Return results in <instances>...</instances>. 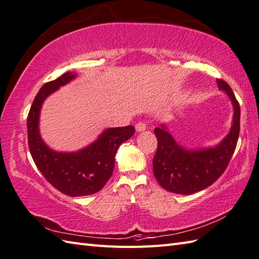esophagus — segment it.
<instances>
[{"label": "esophagus", "mask_w": 259, "mask_h": 259, "mask_svg": "<svg viewBox=\"0 0 259 259\" xmlns=\"http://www.w3.org/2000/svg\"><path fill=\"white\" fill-rule=\"evenodd\" d=\"M147 129V124L144 123V122H138L137 124H136V130H137V132H142V131H144Z\"/></svg>", "instance_id": "obj_1"}]
</instances>
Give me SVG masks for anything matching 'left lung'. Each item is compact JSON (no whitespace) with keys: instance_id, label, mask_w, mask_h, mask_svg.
<instances>
[{"instance_id":"8db88e82","label":"left lung","mask_w":259,"mask_h":259,"mask_svg":"<svg viewBox=\"0 0 259 259\" xmlns=\"http://www.w3.org/2000/svg\"><path fill=\"white\" fill-rule=\"evenodd\" d=\"M216 81L234 108L231 130L218 146L189 150L177 143L164 124L154 129L158 149L152 161L153 173L162 188L172 193L188 195L212 185L224 173L235 151L240 128L239 104L226 81Z\"/></svg>"}]
</instances>
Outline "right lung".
Wrapping results in <instances>:
<instances>
[{"instance_id":"add662e5","label":"right lung","mask_w":259,"mask_h":259,"mask_svg":"<svg viewBox=\"0 0 259 259\" xmlns=\"http://www.w3.org/2000/svg\"><path fill=\"white\" fill-rule=\"evenodd\" d=\"M76 76L67 71L41 86L27 116L28 148L36 166L54 188L74 197L95 194L104 188L115 167L118 148L135 134L134 125L108 128L97 140L76 152H56L47 147L38 128L41 105L48 96Z\"/></svg>"}]
</instances>
